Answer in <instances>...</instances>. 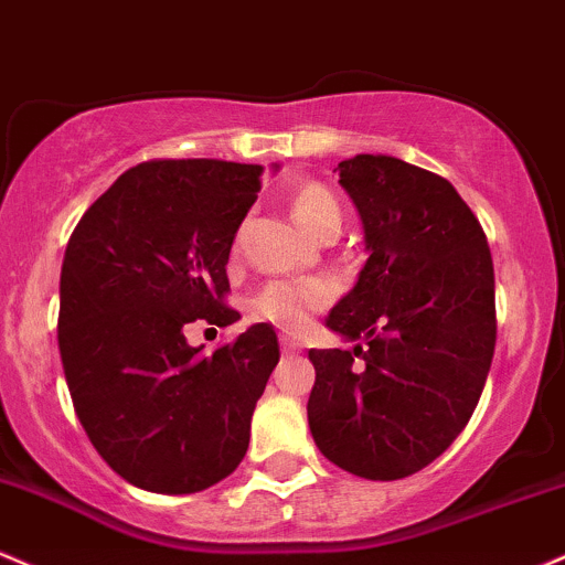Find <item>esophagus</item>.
Listing matches in <instances>:
<instances>
[{
	"label": "esophagus",
	"instance_id": "34e87169",
	"mask_svg": "<svg viewBox=\"0 0 565 565\" xmlns=\"http://www.w3.org/2000/svg\"><path fill=\"white\" fill-rule=\"evenodd\" d=\"M282 354L285 358H296L299 354V344L294 339H288V335H282Z\"/></svg>",
	"mask_w": 565,
	"mask_h": 565
}]
</instances>
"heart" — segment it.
Returning a JSON list of instances; mask_svg holds the SVG:
<instances>
[{"mask_svg":"<svg viewBox=\"0 0 565 565\" xmlns=\"http://www.w3.org/2000/svg\"><path fill=\"white\" fill-rule=\"evenodd\" d=\"M290 211L307 232L320 237L328 230L341 226V207L331 192L322 183H303L290 198ZM331 301V288L328 282L309 280V282H288L275 280L264 285L250 301V312L258 320L275 322L285 331H301L307 326L309 315L322 309Z\"/></svg>","mask_w":565,"mask_h":565,"instance_id":"heart-1","label":"heart"}]
</instances>
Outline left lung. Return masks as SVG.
Here are the masks:
<instances>
[{
  "mask_svg": "<svg viewBox=\"0 0 565 565\" xmlns=\"http://www.w3.org/2000/svg\"><path fill=\"white\" fill-rule=\"evenodd\" d=\"M371 250L326 326L354 350H309V429L367 480L424 470L467 427L497 347L493 262L480 221L443 175L397 157L339 162Z\"/></svg>",
  "mask_w": 565,
  "mask_h": 565,
  "instance_id": "8db88e82",
  "label": "left lung"
}]
</instances>
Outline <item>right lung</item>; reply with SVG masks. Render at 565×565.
Here are the masks:
<instances>
[{
    "label": "right lung",
    "instance_id": "obj_1",
    "mask_svg": "<svg viewBox=\"0 0 565 565\" xmlns=\"http://www.w3.org/2000/svg\"><path fill=\"white\" fill-rule=\"evenodd\" d=\"M262 164L149 160L87 207L61 269L58 347L82 427L119 478L194 493L237 470L280 360L258 322L211 354L183 328L232 326L226 262Z\"/></svg>",
    "mask_w": 565,
    "mask_h": 565
}]
</instances>
